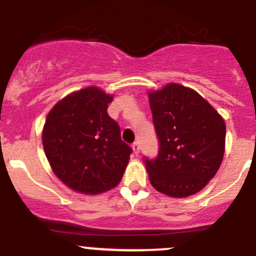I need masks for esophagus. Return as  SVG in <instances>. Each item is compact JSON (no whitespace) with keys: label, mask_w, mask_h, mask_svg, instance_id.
I'll use <instances>...</instances> for the list:
<instances>
[{"label":"esophagus","mask_w":256,"mask_h":256,"mask_svg":"<svg viewBox=\"0 0 256 256\" xmlns=\"http://www.w3.org/2000/svg\"><path fill=\"white\" fill-rule=\"evenodd\" d=\"M132 150L135 155H138L140 154V144L138 142H134L132 144Z\"/></svg>","instance_id":"obj_1"}]
</instances>
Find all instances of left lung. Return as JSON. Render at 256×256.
<instances>
[{"label":"left lung","instance_id":"left-lung-1","mask_svg":"<svg viewBox=\"0 0 256 256\" xmlns=\"http://www.w3.org/2000/svg\"><path fill=\"white\" fill-rule=\"evenodd\" d=\"M148 95L160 141L158 158H145L148 180L170 198L196 194L222 165L224 118L196 91L180 84H168Z\"/></svg>","mask_w":256,"mask_h":256}]
</instances>
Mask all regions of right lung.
<instances>
[{
	"label": "right lung",
	"mask_w": 256,
	"mask_h": 256,
	"mask_svg": "<svg viewBox=\"0 0 256 256\" xmlns=\"http://www.w3.org/2000/svg\"><path fill=\"white\" fill-rule=\"evenodd\" d=\"M112 98L98 86L81 88L60 100L44 125L42 145L52 171L81 194L116 188L130 160L131 148L108 114Z\"/></svg>",
	"instance_id": "obj_1"
}]
</instances>
